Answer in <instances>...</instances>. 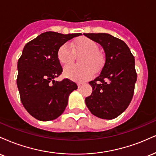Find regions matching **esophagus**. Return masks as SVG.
<instances>
[{"instance_id": "esophagus-1", "label": "esophagus", "mask_w": 156, "mask_h": 156, "mask_svg": "<svg viewBox=\"0 0 156 156\" xmlns=\"http://www.w3.org/2000/svg\"><path fill=\"white\" fill-rule=\"evenodd\" d=\"M77 85H78V88H80V87H82V86L83 85V83H77Z\"/></svg>"}]
</instances>
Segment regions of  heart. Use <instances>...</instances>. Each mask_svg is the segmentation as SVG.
Wrapping results in <instances>:
<instances>
[{"mask_svg":"<svg viewBox=\"0 0 156 156\" xmlns=\"http://www.w3.org/2000/svg\"><path fill=\"white\" fill-rule=\"evenodd\" d=\"M62 44L57 51V58L63 67L73 63L75 54L84 53L80 58L81 66H70L64 70V76L75 81H83L93 76L94 72L101 69L104 62V56L98 51V44L94 40L86 37H79L70 43Z\"/></svg>","mask_w":156,"mask_h":156,"instance_id":"heart-1","label":"heart"}]
</instances>
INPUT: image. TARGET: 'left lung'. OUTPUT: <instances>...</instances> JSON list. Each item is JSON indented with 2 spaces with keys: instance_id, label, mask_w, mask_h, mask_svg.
<instances>
[{
  "instance_id": "obj_1",
  "label": "left lung",
  "mask_w": 156,
  "mask_h": 156,
  "mask_svg": "<svg viewBox=\"0 0 156 156\" xmlns=\"http://www.w3.org/2000/svg\"><path fill=\"white\" fill-rule=\"evenodd\" d=\"M103 47L105 62L101 74L89 82L92 87L86 105L93 115L112 119L129 105L137 79L135 59L125 42L105 33L83 34Z\"/></svg>"
}]
</instances>
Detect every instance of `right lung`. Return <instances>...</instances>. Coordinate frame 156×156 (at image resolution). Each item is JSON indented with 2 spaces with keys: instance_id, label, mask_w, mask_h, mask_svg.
Listing matches in <instances>:
<instances>
[{
  "instance_id": "1",
  "label": "right lung",
  "mask_w": 156,
  "mask_h": 156,
  "mask_svg": "<svg viewBox=\"0 0 156 156\" xmlns=\"http://www.w3.org/2000/svg\"><path fill=\"white\" fill-rule=\"evenodd\" d=\"M81 34L47 31L23 48L17 62V88L24 108L38 120L58 118L67 107L69 94L78 89L76 83L67 78L62 81L54 78L62 73L57 58L58 48Z\"/></svg>"
}]
</instances>
